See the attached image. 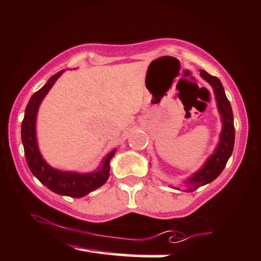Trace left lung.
<instances>
[{"mask_svg": "<svg viewBox=\"0 0 261 261\" xmlns=\"http://www.w3.org/2000/svg\"><path fill=\"white\" fill-rule=\"evenodd\" d=\"M200 75L203 80H205L212 87L222 126L219 135V141H218L215 151L206 159L204 164L202 165L200 170H197L191 177H188L182 181L184 184L187 185V188L185 189V192L196 191L198 187L204 186V185L213 181V180L219 176L222 172V170L226 167L227 161L229 160L231 153H233L235 143L233 111H231L230 102L226 97L225 90L220 80L216 76H212V75L206 73L203 69L200 70Z\"/></svg>", "mask_w": 261, "mask_h": 261, "instance_id": "1", "label": "left lung"}]
</instances>
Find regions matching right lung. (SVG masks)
<instances>
[{"instance_id": "right-lung-1", "label": "right lung", "mask_w": 261, "mask_h": 261, "mask_svg": "<svg viewBox=\"0 0 261 261\" xmlns=\"http://www.w3.org/2000/svg\"><path fill=\"white\" fill-rule=\"evenodd\" d=\"M65 72L60 70L49 79L39 91H36L28 101L25 116L21 123V141L25 150L26 161L28 168L32 173L40 180V181L59 195L70 197H83L94 189L102 186L110 177L111 160L116 153V148L111 150L105 158L102 159L100 167L92 172H75V171H63L56 169L46 163L43 156L40 153L36 139V116L37 111L43 100L46 93L54 87L57 80Z\"/></svg>"}]
</instances>
